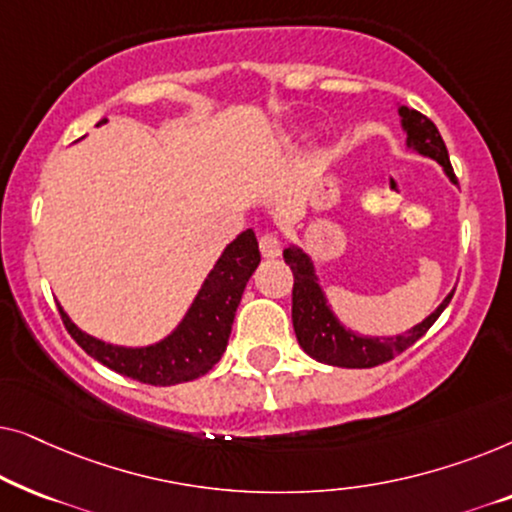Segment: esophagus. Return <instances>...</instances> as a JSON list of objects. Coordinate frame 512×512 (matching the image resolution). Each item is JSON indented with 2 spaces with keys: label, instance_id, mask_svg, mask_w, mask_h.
<instances>
[{
  "label": "esophagus",
  "instance_id": "obj_1",
  "mask_svg": "<svg viewBox=\"0 0 512 512\" xmlns=\"http://www.w3.org/2000/svg\"><path fill=\"white\" fill-rule=\"evenodd\" d=\"M258 247H261V254L265 258H277L279 254H282V242H279L277 235H272V233L261 235V240H258Z\"/></svg>",
  "mask_w": 512,
  "mask_h": 512
}]
</instances>
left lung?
<instances>
[{
	"label": "left lung",
	"instance_id": "1",
	"mask_svg": "<svg viewBox=\"0 0 512 512\" xmlns=\"http://www.w3.org/2000/svg\"><path fill=\"white\" fill-rule=\"evenodd\" d=\"M398 116H401V130L405 132V149L415 151L419 156L433 158L443 167L445 177L457 186L447 146L440 137L436 125L424 114L415 109L398 104ZM284 261L293 270V305L291 319L293 331H296L298 345L305 354L319 363L338 368H373L384 361H391L403 349H408L412 342H417L429 328L436 324V319L450 305L454 289L447 293L443 303L433 310L424 321L408 328L405 333L389 335V338H377V335H361L347 328L335 317V312L328 305L324 286L319 284L317 265L314 258L300 249L298 244H289L284 249Z\"/></svg>",
	"mask_w": 512,
	"mask_h": 512
}]
</instances>
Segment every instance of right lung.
I'll use <instances>...</instances> for the list:
<instances>
[{"mask_svg": "<svg viewBox=\"0 0 512 512\" xmlns=\"http://www.w3.org/2000/svg\"><path fill=\"white\" fill-rule=\"evenodd\" d=\"M104 123L107 118H102L97 125ZM258 263H261L258 240L254 230L247 228L223 249L184 319L153 345L123 347L97 340L81 331L60 303L58 310L69 335L102 366L137 382L153 384V387H170V384L198 380L209 373L226 352L237 305Z\"/></svg>", "mask_w": 512, "mask_h": 512, "instance_id": "obj_1", "label": "right lung"}]
</instances>
